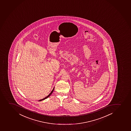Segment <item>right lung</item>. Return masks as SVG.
Wrapping results in <instances>:
<instances>
[{
    "mask_svg": "<svg viewBox=\"0 0 131 131\" xmlns=\"http://www.w3.org/2000/svg\"><path fill=\"white\" fill-rule=\"evenodd\" d=\"M54 89H53V90H52V91H51V93H50V94H49V95H48V96H47V97H45V98H44V99H41V100H39V101H42V100H45V99H47V98H48V97H49V96H50V95H51V94H52V93L53 92V91H54Z\"/></svg>",
    "mask_w": 131,
    "mask_h": 131,
    "instance_id": "add662e5",
    "label": "right lung"
}]
</instances>
